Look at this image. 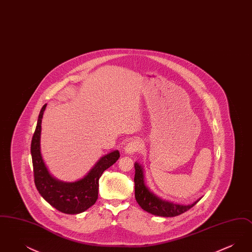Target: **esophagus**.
I'll return each mask as SVG.
<instances>
[{
  "label": "esophagus",
  "mask_w": 252,
  "mask_h": 252,
  "mask_svg": "<svg viewBox=\"0 0 252 252\" xmlns=\"http://www.w3.org/2000/svg\"><path fill=\"white\" fill-rule=\"evenodd\" d=\"M142 141L141 140H132L129 143H127L126 147H125V151L126 154H134L136 152H139L141 149H142Z\"/></svg>",
  "instance_id": "esophagus-1"
}]
</instances>
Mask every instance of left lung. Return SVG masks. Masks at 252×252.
I'll return each mask as SVG.
<instances>
[{"label": "left lung", "mask_w": 252, "mask_h": 252, "mask_svg": "<svg viewBox=\"0 0 252 252\" xmlns=\"http://www.w3.org/2000/svg\"><path fill=\"white\" fill-rule=\"evenodd\" d=\"M135 166V198L137 202L142 207V209L147 213L154 216L163 217H173L180 216L187 212L199 201L196 200L194 203L190 205H180V204L170 203L165 200L160 199L153 192H150L144 185V172L142 166L136 162Z\"/></svg>", "instance_id": "1"}]
</instances>
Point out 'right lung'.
Here are the masks:
<instances>
[{
	"mask_svg": "<svg viewBox=\"0 0 252 252\" xmlns=\"http://www.w3.org/2000/svg\"><path fill=\"white\" fill-rule=\"evenodd\" d=\"M45 108L46 104L39 112L36 130L31 142L35 185L40 195L58 211L68 215L83 213L95 203L98 198L99 179L105 170L118 160L120 153L115 150L102 157L82 180L75 182H63L54 179L43 162L39 147L41 119Z\"/></svg>",
	"mask_w": 252,
	"mask_h": 252,
	"instance_id": "right-lung-1",
	"label": "right lung"
}]
</instances>
